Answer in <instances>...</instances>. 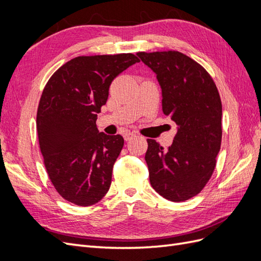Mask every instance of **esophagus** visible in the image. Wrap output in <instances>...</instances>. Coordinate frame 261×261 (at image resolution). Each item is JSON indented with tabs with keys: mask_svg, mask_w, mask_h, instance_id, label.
I'll list each match as a JSON object with an SVG mask.
<instances>
[{
	"mask_svg": "<svg viewBox=\"0 0 261 261\" xmlns=\"http://www.w3.org/2000/svg\"><path fill=\"white\" fill-rule=\"evenodd\" d=\"M136 135L134 133H130V132H127V133H125L124 134V139L126 140V141H128V140H130V139H133L134 137H135Z\"/></svg>",
	"mask_w": 261,
	"mask_h": 261,
	"instance_id": "esophagus-1",
	"label": "esophagus"
}]
</instances>
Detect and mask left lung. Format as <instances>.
Here are the masks:
<instances>
[{"instance_id": "1", "label": "left lung", "mask_w": 261, "mask_h": 261, "mask_svg": "<svg viewBox=\"0 0 261 261\" xmlns=\"http://www.w3.org/2000/svg\"><path fill=\"white\" fill-rule=\"evenodd\" d=\"M156 74L162 89V110L178 129L167 150L147 139L145 160L154 191L180 202L198 195L217 164L222 139V103L210 74L178 51L138 52Z\"/></svg>"}]
</instances>
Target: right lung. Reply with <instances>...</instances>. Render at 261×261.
Listing matches in <instances>:
<instances>
[{"instance_id":"1","label":"right lung","mask_w":261,"mask_h":261,"mask_svg":"<svg viewBox=\"0 0 261 261\" xmlns=\"http://www.w3.org/2000/svg\"><path fill=\"white\" fill-rule=\"evenodd\" d=\"M139 62L135 54L77 57L46 83L37 111V130L49 178L65 200L81 207L108 193L121 135L99 133L96 121L116 76Z\"/></svg>"}]
</instances>
